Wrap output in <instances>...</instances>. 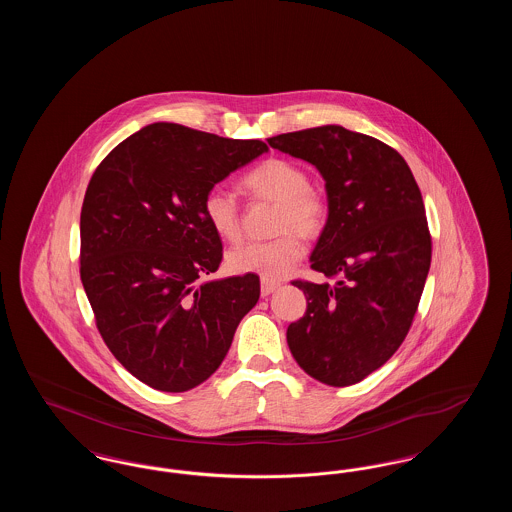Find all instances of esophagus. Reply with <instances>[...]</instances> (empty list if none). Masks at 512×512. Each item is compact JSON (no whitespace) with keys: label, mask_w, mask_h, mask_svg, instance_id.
Instances as JSON below:
<instances>
[{"label":"esophagus","mask_w":512,"mask_h":512,"mask_svg":"<svg viewBox=\"0 0 512 512\" xmlns=\"http://www.w3.org/2000/svg\"><path fill=\"white\" fill-rule=\"evenodd\" d=\"M278 286H280V282L263 278V280H261V295H263V297H265V295H270V293L274 292Z\"/></svg>","instance_id":"1"}]
</instances>
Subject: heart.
Instances as JSON below:
<instances>
[{
	"label": "heart",
	"mask_w": 512,
	"mask_h": 512,
	"mask_svg": "<svg viewBox=\"0 0 512 512\" xmlns=\"http://www.w3.org/2000/svg\"><path fill=\"white\" fill-rule=\"evenodd\" d=\"M242 186L253 197L276 201L272 240H253L228 253V267L238 274H257L267 280L286 276L301 257L305 244L299 236H317L328 219L326 195L309 186V176L297 163L268 157L242 176ZM203 215L222 240L236 242L242 234L240 203L236 195L215 186L203 197ZM296 230L293 231L292 228Z\"/></svg>",
	"instance_id": "1"
}]
</instances>
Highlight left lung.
<instances>
[{
  "label": "left lung",
  "instance_id": "8db88e82",
  "mask_svg": "<svg viewBox=\"0 0 512 512\" xmlns=\"http://www.w3.org/2000/svg\"><path fill=\"white\" fill-rule=\"evenodd\" d=\"M268 146L315 165L328 220L311 268L330 284L293 280L307 311L288 326L293 359L343 388L378 370L407 338L432 261L420 188L393 147L343 126L272 136Z\"/></svg>",
  "mask_w": 512,
  "mask_h": 512
}]
</instances>
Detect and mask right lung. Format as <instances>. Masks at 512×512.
<instances>
[{
    "mask_svg": "<svg viewBox=\"0 0 512 512\" xmlns=\"http://www.w3.org/2000/svg\"><path fill=\"white\" fill-rule=\"evenodd\" d=\"M265 151L259 140L155 122L92 174L80 213L82 286L109 351L153 390L205 382L259 301L257 274L199 276L222 261L203 197Z\"/></svg>",
    "mask_w": 512,
    "mask_h": 512,
    "instance_id": "right-lung-1",
    "label": "right lung"
}]
</instances>
